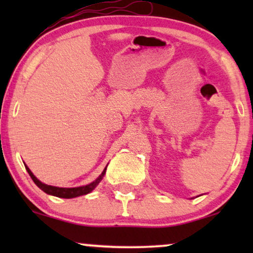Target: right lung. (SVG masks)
<instances>
[{
    "label": "right lung",
    "instance_id": "right-lung-1",
    "mask_svg": "<svg viewBox=\"0 0 253 253\" xmlns=\"http://www.w3.org/2000/svg\"><path fill=\"white\" fill-rule=\"evenodd\" d=\"M26 170L28 171V173H30L31 178L33 179V182L36 183V184L43 191V193L48 194V195L62 197V199H72V197L86 195V194L91 193V191L97 187V184L101 182V179L103 178L104 173H106L107 167L104 168L102 173H101V175L98 176L94 182L89 183V184H86V185H83V187H77V188H59V187H53V185H47V184H45V183L40 182L39 179H38L37 177L32 173V171L30 170V168H28L27 165H26Z\"/></svg>",
    "mask_w": 253,
    "mask_h": 253
}]
</instances>
